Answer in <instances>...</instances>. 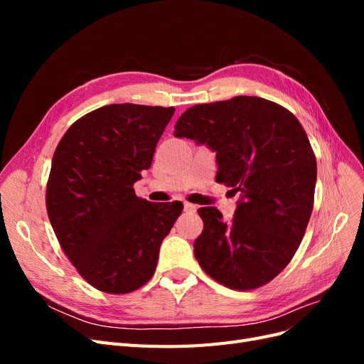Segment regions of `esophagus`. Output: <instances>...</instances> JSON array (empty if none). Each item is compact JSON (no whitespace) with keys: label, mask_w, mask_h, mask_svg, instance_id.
Wrapping results in <instances>:
<instances>
[{"label":"esophagus","mask_w":364,"mask_h":364,"mask_svg":"<svg viewBox=\"0 0 364 364\" xmlns=\"http://www.w3.org/2000/svg\"><path fill=\"white\" fill-rule=\"evenodd\" d=\"M183 208H185V211H188V213H196L197 211V206L193 205V203H188V202L183 203Z\"/></svg>","instance_id":"1"}]
</instances>
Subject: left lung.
<instances>
[{
    "label": "left lung",
    "mask_w": 364,
    "mask_h": 364,
    "mask_svg": "<svg viewBox=\"0 0 364 364\" xmlns=\"http://www.w3.org/2000/svg\"><path fill=\"white\" fill-rule=\"evenodd\" d=\"M174 136L213 150L215 181L240 191L229 222L214 206L199 209L196 259L229 289L267 284L293 258L313 211L317 165L304 127L277 103L238 95L186 109Z\"/></svg>",
    "instance_id": "obj_1"
}]
</instances>
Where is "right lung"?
<instances>
[{"label":"right lung","mask_w":364,"mask_h":364,"mask_svg":"<svg viewBox=\"0 0 364 364\" xmlns=\"http://www.w3.org/2000/svg\"><path fill=\"white\" fill-rule=\"evenodd\" d=\"M173 114L174 107L107 105L77 119L54 151L50 223L65 255L97 290L142 287L182 214V202L150 203L134 190Z\"/></svg>","instance_id":"1"}]
</instances>
